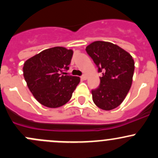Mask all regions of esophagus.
<instances>
[{"label": "esophagus", "instance_id": "1", "mask_svg": "<svg viewBox=\"0 0 158 158\" xmlns=\"http://www.w3.org/2000/svg\"><path fill=\"white\" fill-rule=\"evenodd\" d=\"M81 79H82V80H86L87 76H85V75H83V76H81Z\"/></svg>", "mask_w": 158, "mask_h": 158}]
</instances>
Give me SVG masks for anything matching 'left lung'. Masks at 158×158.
Listing matches in <instances>:
<instances>
[{
	"mask_svg": "<svg viewBox=\"0 0 158 158\" xmlns=\"http://www.w3.org/2000/svg\"><path fill=\"white\" fill-rule=\"evenodd\" d=\"M87 53L103 71L100 85L92 91L95 106L106 111L122 104L130 90L135 71L133 58L125 49L106 41H95L85 48Z\"/></svg>",
	"mask_w": 158,
	"mask_h": 158,
	"instance_id": "obj_1",
	"label": "left lung"
}]
</instances>
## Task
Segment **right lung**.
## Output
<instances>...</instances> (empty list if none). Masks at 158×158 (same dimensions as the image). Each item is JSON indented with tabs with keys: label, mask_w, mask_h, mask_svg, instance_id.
<instances>
[{
	"label": "right lung",
	"mask_w": 158,
	"mask_h": 158,
	"mask_svg": "<svg viewBox=\"0 0 158 158\" xmlns=\"http://www.w3.org/2000/svg\"><path fill=\"white\" fill-rule=\"evenodd\" d=\"M73 51L56 47L43 50L23 63V77L34 98L43 106L59 108L67 103L80 78L63 75Z\"/></svg>",
	"instance_id": "1"
}]
</instances>
